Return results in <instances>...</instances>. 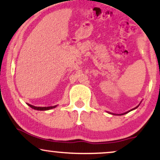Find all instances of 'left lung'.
Listing matches in <instances>:
<instances>
[{
  "mask_svg": "<svg viewBox=\"0 0 160 160\" xmlns=\"http://www.w3.org/2000/svg\"><path fill=\"white\" fill-rule=\"evenodd\" d=\"M138 107V106H137L136 108H133V109H132V110H130V111H128V112H126V113H122V114H117V115H123V114H126V113H128V112H130L131 111H132V110H135V109H136V108ZM112 114H113V113H112ZM113 115H115V114H113Z\"/></svg>",
  "mask_w": 160,
  "mask_h": 160,
  "instance_id": "8db88e82",
  "label": "left lung"
}]
</instances>
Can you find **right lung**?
Returning <instances> with one entry per match:
<instances>
[{
    "label": "right lung",
    "instance_id": "right-lung-1",
    "mask_svg": "<svg viewBox=\"0 0 160 160\" xmlns=\"http://www.w3.org/2000/svg\"><path fill=\"white\" fill-rule=\"evenodd\" d=\"M27 104L29 106V107H31L34 110H38V111H47V110L52 109V108H55L56 107V105L50 106V107H36V106L32 105V104Z\"/></svg>",
    "mask_w": 160,
    "mask_h": 160
}]
</instances>
